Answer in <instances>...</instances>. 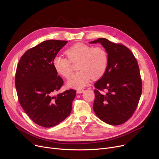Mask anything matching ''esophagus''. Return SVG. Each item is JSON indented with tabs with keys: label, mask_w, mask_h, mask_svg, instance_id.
I'll use <instances>...</instances> for the list:
<instances>
[{
	"label": "esophagus",
	"mask_w": 159,
	"mask_h": 159,
	"mask_svg": "<svg viewBox=\"0 0 159 159\" xmlns=\"http://www.w3.org/2000/svg\"><path fill=\"white\" fill-rule=\"evenodd\" d=\"M84 89H78L77 91V93H82V92H84Z\"/></svg>",
	"instance_id": "esophagus-1"
}]
</instances>
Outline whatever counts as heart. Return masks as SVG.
Listing matches in <instances>:
<instances>
[{"instance_id": "obj_1", "label": "heart", "mask_w": 159, "mask_h": 159, "mask_svg": "<svg viewBox=\"0 0 159 159\" xmlns=\"http://www.w3.org/2000/svg\"><path fill=\"white\" fill-rule=\"evenodd\" d=\"M66 53L68 58L57 55L54 57L52 64L58 73L68 78L72 73L70 61L78 62L77 69L79 71L73 74L67 82L70 88H84L88 84L91 77L94 79L101 77L107 70L108 55L103 48H93L78 43L67 49Z\"/></svg>"}]
</instances>
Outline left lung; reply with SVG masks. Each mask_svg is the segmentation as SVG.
I'll return each mask as SVG.
<instances>
[{
	"mask_svg": "<svg viewBox=\"0 0 159 159\" xmlns=\"http://www.w3.org/2000/svg\"><path fill=\"white\" fill-rule=\"evenodd\" d=\"M90 44L100 43L108 55L107 70L95 83L93 109L103 122L113 126L126 122L134 113L142 93V80L137 61L125 46L99 38ZM106 89L101 94L99 90Z\"/></svg>",
	"mask_w": 159,
	"mask_h": 159,
	"instance_id": "left-lung-1",
	"label": "left lung"
}]
</instances>
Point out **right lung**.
Masks as SVG:
<instances>
[{
	"instance_id": "right-lung-1",
	"label": "right lung",
	"mask_w": 159,
	"mask_h": 159,
	"mask_svg": "<svg viewBox=\"0 0 159 159\" xmlns=\"http://www.w3.org/2000/svg\"><path fill=\"white\" fill-rule=\"evenodd\" d=\"M68 41L48 40L24 53L15 74V87L19 101L29 117L45 128L57 126L70 115L74 89L54 95L63 85L52 64Z\"/></svg>"
}]
</instances>
